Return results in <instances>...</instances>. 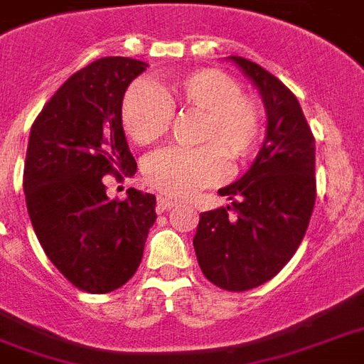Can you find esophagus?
Listing matches in <instances>:
<instances>
[{
    "mask_svg": "<svg viewBox=\"0 0 364 364\" xmlns=\"http://www.w3.org/2000/svg\"><path fill=\"white\" fill-rule=\"evenodd\" d=\"M173 205H176V202L170 198H166V196H159V198H156V211H168L171 210Z\"/></svg>",
    "mask_w": 364,
    "mask_h": 364,
    "instance_id": "34e87169",
    "label": "esophagus"
}]
</instances>
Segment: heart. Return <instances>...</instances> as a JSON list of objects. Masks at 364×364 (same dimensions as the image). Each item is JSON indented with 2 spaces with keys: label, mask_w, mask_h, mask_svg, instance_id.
Returning a JSON list of instances; mask_svg holds the SVG:
<instances>
[{
  "label": "heart",
  "mask_w": 364,
  "mask_h": 364,
  "mask_svg": "<svg viewBox=\"0 0 364 364\" xmlns=\"http://www.w3.org/2000/svg\"><path fill=\"white\" fill-rule=\"evenodd\" d=\"M198 111L196 149L168 147L143 162V179L154 191L183 198L194 191L221 183L227 156L234 162L251 159L262 139L264 119L259 102L242 92L240 82L213 68L176 77L166 96L149 81L128 87L121 104L122 130L137 145H149L170 130L173 111Z\"/></svg>",
  "instance_id": "obj_1"
}]
</instances>
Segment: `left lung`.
<instances>
[{
	"instance_id": "obj_1",
	"label": "left lung",
	"mask_w": 364,
	"mask_h": 364,
	"mask_svg": "<svg viewBox=\"0 0 364 364\" xmlns=\"http://www.w3.org/2000/svg\"><path fill=\"white\" fill-rule=\"evenodd\" d=\"M230 60L259 88L266 137L247 173L219 191L232 205L200 213L193 243L213 285L249 291L276 276L304 238L316 204V137L277 77L242 56Z\"/></svg>"
}]
</instances>
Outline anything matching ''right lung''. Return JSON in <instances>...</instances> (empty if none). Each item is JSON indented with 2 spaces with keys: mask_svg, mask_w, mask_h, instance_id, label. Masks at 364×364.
<instances>
[{
  "mask_svg": "<svg viewBox=\"0 0 364 364\" xmlns=\"http://www.w3.org/2000/svg\"><path fill=\"white\" fill-rule=\"evenodd\" d=\"M145 62L100 58L68 79L31 124L24 164L31 227L62 276L92 294L122 287L141 262L156 221L154 194L109 200L105 176H134L121 122L128 85Z\"/></svg>",
  "mask_w": 364,
  "mask_h": 364,
  "instance_id": "add662e5",
  "label": "right lung"
}]
</instances>
